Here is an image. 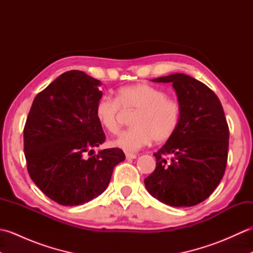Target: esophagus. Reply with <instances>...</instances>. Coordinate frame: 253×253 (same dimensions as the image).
Returning a JSON list of instances; mask_svg holds the SVG:
<instances>
[{"label": "esophagus", "mask_w": 253, "mask_h": 253, "mask_svg": "<svg viewBox=\"0 0 253 253\" xmlns=\"http://www.w3.org/2000/svg\"><path fill=\"white\" fill-rule=\"evenodd\" d=\"M137 158V155L136 154H132V153H126V159H128V160H133V159H136Z\"/></svg>", "instance_id": "obj_1"}]
</instances>
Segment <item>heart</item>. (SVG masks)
Segmentation results:
<instances>
[{"instance_id":"obj_1","label":"heart","mask_w":253,"mask_h":253,"mask_svg":"<svg viewBox=\"0 0 253 253\" xmlns=\"http://www.w3.org/2000/svg\"><path fill=\"white\" fill-rule=\"evenodd\" d=\"M122 110L135 112L131 129L121 133L114 141L117 148L126 152H136L152 140H169L178 128L181 116L178 101L168 96L162 89L147 84L123 87L115 99L102 96L95 103L94 113L100 125L116 135L121 129Z\"/></svg>"}]
</instances>
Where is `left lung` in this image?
<instances>
[{
    "instance_id": "obj_1",
    "label": "left lung",
    "mask_w": 253,
    "mask_h": 253,
    "mask_svg": "<svg viewBox=\"0 0 253 253\" xmlns=\"http://www.w3.org/2000/svg\"><path fill=\"white\" fill-rule=\"evenodd\" d=\"M153 82L173 84L181 116L174 135L153 154L157 165L144 185L168 206H196L212 195L226 169L229 129L223 106L207 84L188 75Z\"/></svg>"
}]
</instances>
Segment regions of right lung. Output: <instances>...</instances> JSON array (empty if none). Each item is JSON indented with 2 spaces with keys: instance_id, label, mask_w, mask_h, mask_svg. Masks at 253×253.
<instances>
[{
  "instance_id": "obj_1",
  "label": "right lung",
  "mask_w": 253,
  "mask_h": 253,
  "mask_svg": "<svg viewBox=\"0 0 253 253\" xmlns=\"http://www.w3.org/2000/svg\"><path fill=\"white\" fill-rule=\"evenodd\" d=\"M100 80L80 71L62 74L36 95L24 127V152L30 178L62 206H79L100 196L115 166L125 160L120 148H93L105 141L95 117L102 98Z\"/></svg>"
}]
</instances>
